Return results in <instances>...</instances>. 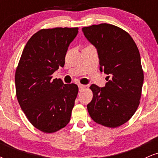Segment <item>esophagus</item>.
<instances>
[{
    "label": "esophagus",
    "mask_w": 158,
    "mask_h": 158,
    "mask_svg": "<svg viewBox=\"0 0 158 158\" xmlns=\"http://www.w3.org/2000/svg\"><path fill=\"white\" fill-rule=\"evenodd\" d=\"M78 86H79V90H84L85 88H86V86H85V85H81V84H79L78 85Z\"/></svg>",
    "instance_id": "1"
}]
</instances>
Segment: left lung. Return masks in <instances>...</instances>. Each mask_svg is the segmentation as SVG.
Here are the masks:
<instances>
[{"instance_id": "obj_1", "label": "left lung", "mask_w": 158, "mask_h": 158, "mask_svg": "<svg viewBox=\"0 0 158 158\" xmlns=\"http://www.w3.org/2000/svg\"><path fill=\"white\" fill-rule=\"evenodd\" d=\"M82 31L97 49L99 70L108 75L104 88L90 87L88 113L98 124L117 128L131 118L139 104L144 76L139 50L131 36L114 25H91Z\"/></svg>"}]
</instances>
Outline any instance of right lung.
Segmentation results:
<instances>
[{
  "label": "right lung",
  "instance_id": "add662e5",
  "mask_svg": "<svg viewBox=\"0 0 158 158\" xmlns=\"http://www.w3.org/2000/svg\"><path fill=\"white\" fill-rule=\"evenodd\" d=\"M78 27L42 29L29 39L16 68V97L30 123L44 133H54L70 122L79 88L52 79L64 67L69 44Z\"/></svg>",
  "mask_w": 158,
  "mask_h": 158
}]
</instances>
